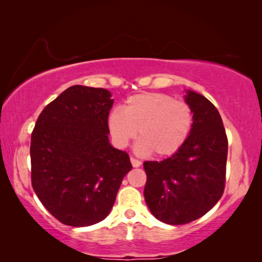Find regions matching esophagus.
I'll list each match as a JSON object with an SVG mask.
<instances>
[{
  "label": "esophagus",
  "instance_id": "esophagus-1",
  "mask_svg": "<svg viewBox=\"0 0 262 262\" xmlns=\"http://www.w3.org/2000/svg\"><path fill=\"white\" fill-rule=\"evenodd\" d=\"M130 162H132V165L134 167H139L141 166V162L139 161V159H136L134 157H130Z\"/></svg>",
  "mask_w": 262,
  "mask_h": 262
}]
</instances>
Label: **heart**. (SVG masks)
I'll return each instance as SVG.
<instances>
[{
  "instance_id": "obj_1",
  "label": "heart",
  "mask_w": 262,
  "mask_h": 262,
  "mask_svg": "<svg viewBox=\"0 0 262 262\" xmlns=\"http://www.w3.org/2000/svg\"><path fill=\"white\" fill-rule=\"evenodd\" d=\"M194 123V111L188 103L172 96L144 92L129 97L125 111L113 110L108 117L111 134L118 147H126L139 130L140 154L157 157L174 155L188 140Z\"/></svg>"
}]
</instances>
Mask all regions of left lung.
<instances>
[{"label": "left lung", "mask_w": 262, "mask_h": 262, "mask_svg": "<svg viewBox=\"0 0 262 262\" xmlns=\"http://www.w3.org/2000/svg\"><path fill=\"white\" fill-rule=\"evenodd\" d=\"M185 100L194 111L188 140L171 157L143 163L145 202L157 220L172 225L207 214L223 195L227 173L228 137L219 111L194 91Z\"/></svg>", "instance_id": "1"}]
</instances>
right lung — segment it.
<instances>
[{"label": "right lung", "mask_w": 262, "mask_h": 262, "mask_svg": "<svg viewBox=\"0 0 262 262\" xmlns=\"http://www.w3.org/2000/svg\"><path fill=\"white\" fill-rule=\"evenodd\" d=\"M111 92L73 85L39 115L31 135V183L42 206L70 227L110 214L129 155L108 142Z\"/></svg>", "instance_id": "add662e5"}]
</instances>
